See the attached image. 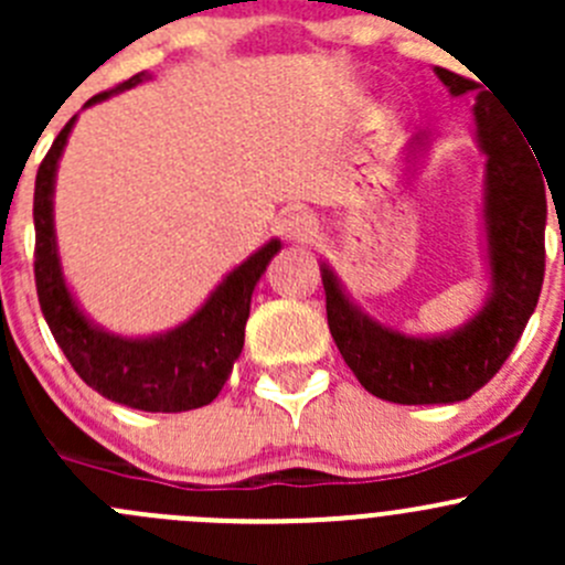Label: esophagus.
Listing matches in <instances>:
<instances>
[{
    "mask_svg": "<svg viewBox=\"0 0 565 565\" xmlns=\"http://www.w3.org/2000/svg\"><path fill=\"white\" fill-rule=\"evenodd\" d=\"M278 232L289 243H311L317 237V218L306 210H289L278 218Z\"/></svg>",
    "mask_w": 565,
    "mask_h": 565,
    "instance_id": "obj_1",
    "label": "esophagus"
}]
</instances>
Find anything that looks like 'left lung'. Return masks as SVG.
Returning <instances> with one entry per match:
<instances>
[{"mask_svg": "<svg viewBox=\"0 0 565 565\" xmlns=\"http://www.w3.org/2000/svg\"><path fill=\"white\" fill-rule=\"evenodd\" d=\"M451 98L478 84L435 67ZM483 161L481 230L489 289L481 309L443 333H407L380 322L347 292L328 262L319 265L328 328L347 366L372 396L393 404H457L481 391L520 341L544 281L546 196L533 152L483 93L472 106ZM437 134L424 130L404 147L413 172ZM544 172V169H541Z\"/></svg>", "mask_w": 565, "mask_h": 565, "instance_id": "left-lung-1", "label": "left lung"}]
</instances>
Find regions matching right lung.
Instances as JSON below:
<instances>
[{"instance_id":"add662e5","label":"right lung","mask_w":565,"mask_h":565,"mask_svg":"<svg viewBox=\"0 0 565 565\" xmlns=\"http://www.w3.org/2000/svg\"><path fill=\"white\" fill-rule=\"evenodd\" d=\"M150 82L141 71L108 93L89 98L84 108ZM76 117L60 130L35 180V287L40 309L78 377L111 402L145 413H185L204 407L224 388L241 358L250 315V295L265 276L281 241L270 237L246 262L226 273L204 303L185 322L150 335H122L95 322L82 309L62 270L54 226V188Z\"/></svg>"}]
</instances>
